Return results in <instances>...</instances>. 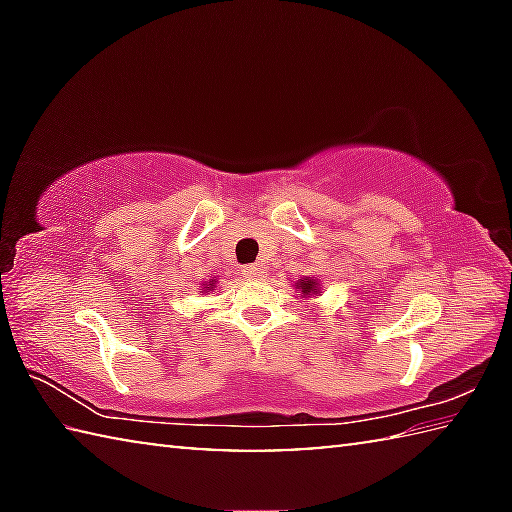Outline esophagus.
<instances>
[{"label":"esophagus","instance_id":"obj_1","mask_svg":"<svg viewBox=\"0 0 512 512\" xmlns=\"http://www.w3.org/2000/svg\"><path fill=\"white\" fill-rule=\"evenodd\" d=\"M264 271H266L264 264H248V266H244V275L250 277V280H257V277H262Z\"/></svg>","mask_w":512,"mask_h":512}]
</instances>
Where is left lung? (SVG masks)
Masks as SVG:
<instances>
[{"label":"left lung","instance_id":"1","mask_svg":"<svg viewBox=\"0 0 512 512\" xmlns=\"http://www.w3.org/2000/svg\"><path fill=\"white\" fill-rule=\"evenodd\" d=\"M296 291H298V298L302 302H307L311 298L320 296V293H323V287H320V282L314 280V277H307L305 275V277H300V280L296 282Z\"/></svg>","mask_w":512,"mask_h":512}]
</instances>
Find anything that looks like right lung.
Instances as JSON below:
<instances>
[{
	"label": "right lung",
	"instance_id": "right-lung-1",
	"mask_svg": "<svg viewBox=\"0 0 512 512\" xmlns=\"http://www.w3.org/2000/svg\"><path fill=\"white\" fill-rule=\"evenodd\" d=\"M216 282H219V280H210V282H205L203 287H201V293H210V291H216Z\"/></svg>",
	"mask_w": 512,
	"mask_h": 512
}]
</instances>
